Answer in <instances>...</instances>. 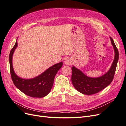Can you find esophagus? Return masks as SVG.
Wrapping results in <instances>:
<instances>
[{"instance_id": "esophagus-1", "label": "esophagus", "mask_w": 126, "mask_h": 126, "mask_svg": "<svg viewBox=\"0 0 126 126\" xmlns=\"http://www.w3.org/2000/svg\"><path fill=\"white\" fill-rule=\"evenodd\" d=\"M72 60L70 58H68V57L65 58L64 60V63L66 65H70V64L72 63Z\"/></svg>"}]
</instances>
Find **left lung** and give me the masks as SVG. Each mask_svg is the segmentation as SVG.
<instances>
[{
	"instance_id": "obj_1",
	"label": "left lung",
	"mask_w": 126,
	"mask_h": 126,
	"mask_svg": "<svg viewBox=\"0 0 126 126\" xmlns=\"http://www.w3.org/2000/svg\"><path fill=\"white\" fill-rule=\"evenodd\" d=\"M113 46L115 57L109 70L98 77H90L75 66L71 67V81L76 89L82 94L90 95L99 92L110 84L115 73L119 59V52L113 39L110 37Z\"/></svg>"
}]
</instances>
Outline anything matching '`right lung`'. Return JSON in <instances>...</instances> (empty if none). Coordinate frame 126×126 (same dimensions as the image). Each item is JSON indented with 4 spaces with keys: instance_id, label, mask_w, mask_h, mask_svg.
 <instances>
[{
    "instance_id": "right-lung-1",
    "label": "right lung",
    "mask_w": 126,
    "mask_h": 126,
    "mask_svg": "<svg viewBox=\"0 0 126 126\" xmlns=\"http://www.w3.org/2000/svg\"><path fill=\"white\" fill-rule=\"evenodd\" d=\"M17 39L9 55L10 70L13 81L17 88L28 96L43 98L50 93L57 72L63 66V62L57 63L48 68L40 75L31 79H25L16 75L13 66V56L18 46Z\"/></svg>"
}]
</instances>
